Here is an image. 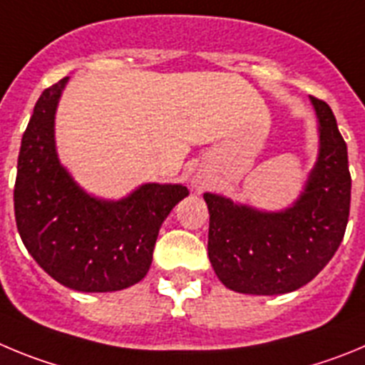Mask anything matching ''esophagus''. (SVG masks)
<instances>
[{"label": "esophagus", "mask_w": 365, "mask_h": 365, "mask_svg": "<svg viewBox=\"0 0 365 365\" xmlns=\"http://www.w3.org/2000/svg\"><path fill=\"white\" fill-rule=\"evenodd\" d=\"M203 185V182H202V180H200V178H196L195 180V187H202Z\"/></svg>", "instance_id": "34e87169"}]
</instances>
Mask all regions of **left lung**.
<instances>
[{"instance_id":"left-lung-1","label":"left lung","mask_w":365,"mask_h":365,"mask_svg":"<svg viewBox=\"0 0 365 365\" xmlns=\"http://www.w3.org/2000/svg\"><path fill=\"white\" fill-rule=\"evenodd\" d=\"M318 120V156L300 196L282 211L205 192L209 260L225 287L284 294L309 284L342 244L349 218L347 145L326 101L309 96Z\"/></svg>"}]
</instances>
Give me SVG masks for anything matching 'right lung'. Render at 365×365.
<instances>
[{
	"mask_svg": "<svg viewBox=\"0 0 365 365\" xmlns=\"http://www.w3.org/2000/svg\"><path fill=\"white\" fill-rule=\"evenodd\" d=\"M68 78L45 88L21 138L16 225L38 265L65 287L109 293L147 274L163 220L189 195L182 183H143L121 200L88 195L60 163L54 120Z\"/></svg>",
	"mask_w": 365,
	"mask_h": 365,
	"instance_id": "1",
	"label": "right lung"
}]
</instances>
